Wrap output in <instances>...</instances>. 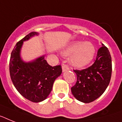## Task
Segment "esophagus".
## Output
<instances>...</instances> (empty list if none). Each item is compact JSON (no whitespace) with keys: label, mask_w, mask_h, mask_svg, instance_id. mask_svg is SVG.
<instances>
[{"label":"esophagus","mask_w":122,"mask_h":122,"mask_svg":"<svg viewBox=\"0 0 122 122\" xmlns=\"http://www.w3.org/2000/svg\"><path fill=\"white\" fill-rule=\"evenodd\" d=\"M62 70H63V72H64V71L70 70V68H69V66H68V65H66V64H63V66H62Z\"/></svg>","instance_id":"obj_1"}]
</instances>
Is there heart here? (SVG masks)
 <instances>
[{
    "label": "heart",
    "instance_id": "obj_1",
    "mask_svg": "<svg viewBox=\"0 0 122 122\" xmlns=\"http://www.w3.org/2000/svg\"><path fill=\"white\" fill-rule=\"evenodd\" d=\"M64 55H71V64L77 68L86 66L93 59L95 49L90 42L76 41L71 43L63 52Z\"/></svg>",
    "mask_w": 122,
    "mask_h": 122
}]
</instances>
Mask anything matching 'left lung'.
Listing matches in <instances>:
<instances>
[{
    "label": "left lung",
    "mask_w": 122,
    "mask_h": 122,
    "mask_svg": "<svg viewBox=\"0 0 122 122\" xmlns=\"http://www.w3.org/2000/svg\"><path fill=\"white\" fill-rule=\"evenodd\" d=\"M98 50L95 63L82 70H74L77 81L71 88L73 96L81 102L88 103L100 97L110 83L112 71V58L104 44Z\"/></svg>",
    "instance_id": "8db88e82"
}]
</instances>
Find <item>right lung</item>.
Wrapping results in <instances>:
<instances>
[{
  "label": "right lung",
  "instance_id": "right-lung-1",
  "mask_svg": "<svg viewBox=\"0 0 122 122\" xmlns=\"http://www.w3.org/2000/svg\"><path fill=\"white\" fill-rule=\"evenodd\" d=\"M38 35L32 32L17 42L12 51L9 62V71L13 84L22 96L30 102H41L47 98L56 78L61 75V65L50 66L41 56L25 63L21 59L20 52L23 42Z\"/></svg>",
  "mask_w": 122,
  "mask_h": 122
}]
</instances>
